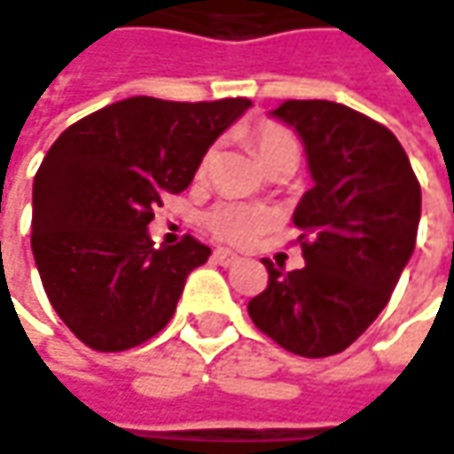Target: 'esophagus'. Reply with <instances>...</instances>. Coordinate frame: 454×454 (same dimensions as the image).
I'll return each instance as SVG.
<instances>
[{"instance_id": "esophagus-1", "label": "esophagus", "mask_w": 454, "mask_h": 454, "mask_svg": "<svg viewBox=\"0 0 454 454\" xmlns=\"http://www.w3.org/2000/svg\"><path fill=\"white\" fill-rule=\"evenodd\" d=\"M219 265H232V262H238L239 258L235 253H230V250H224V247H216L215 255H212Z\"/></svg>"}]
</instances>
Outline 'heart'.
<instances>
[{"instance_id": "b5f03b06", "label": "heart", "mask_w": 454, "mask_h": 454, "mask_svg": "<svg viewBox=\"0 0 454 454\" xmlns=\"http://www.w3.org/2000/svg\"><path fill=\"white\" fill-rule=\"evenodd\" d=\"M253 145L258 150L265 166H270L276 158H281L288 150H296L294 135L278 122H261L253 129ZM215 163V148L204 150L199 158L196 173L207 176ZM276 224L273 209L262 204H245V201H219L204 212V227L215 235L219 242L227 245H247L258 239Z\"/></svg>"}]
</instances>
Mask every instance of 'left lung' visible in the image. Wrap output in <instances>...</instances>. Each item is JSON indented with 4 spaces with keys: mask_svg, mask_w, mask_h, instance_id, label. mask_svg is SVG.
<instances>
[{
    "mask_svg": "<svg viewBox=\"0 0 454 454\" xmlns=\"http://www.w3.org/2000/svg\"><path fill=\"white\" fill-rule=\"evenodd\" d=\"M304 140L314 186L294 212L304 268H268L247 314L301 357L337 355L371 327L409 262L421 189L386 125L325 99H288L276 112Z\"/></svg>",
    "mask_w": 454,
    "mask_h": 454,
    "instance_id": "obj_1",
    "label": "left lung"
}]
</instances>
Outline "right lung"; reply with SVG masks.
Returning <instances> with one entry per match:
<instances>
[{
  "label": "right lung",
  "instance_id": "right-lung-1",
  "mask_svg": "<svg viewBox=\"0 0 454 454\" xmlns=\"http://www.w3.org/2000/svg\"><path fill=\"white\" fill-rule=\"evenodd\" d=\"M247 106L245 97H129L51 145L35 173L30 242L51 304L86 348L129 350L168 325L186 276L212 250L192 235L153 247V209L192 184L204 150Z\"/></svg>",
  "mask_w": 454,
  "mask_h": 454
}]
</instances>
